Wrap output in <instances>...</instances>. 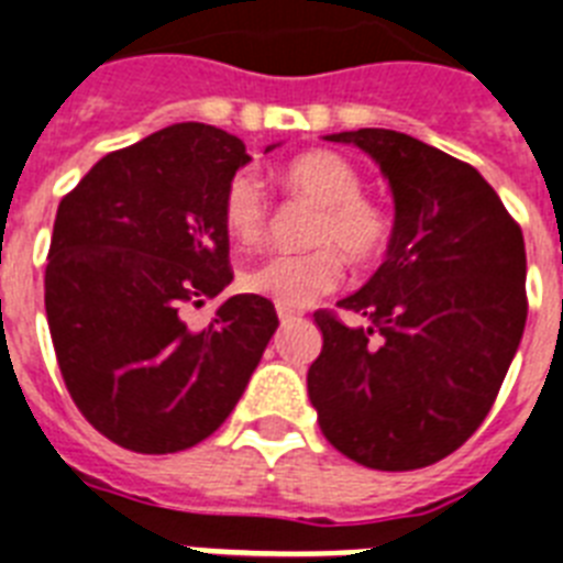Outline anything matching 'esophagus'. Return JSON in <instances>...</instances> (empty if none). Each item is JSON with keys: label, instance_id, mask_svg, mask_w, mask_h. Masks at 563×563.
I'll use <instances>...</instances> for the list:
<instances>
[{"label": "esophagus", "instance_id": "esophagus-1", "mask_svg": "<svg viewBox=\"0 0 563 563\" xmlns=\"http://www.w3.org/2000/svg\"><path fill=\"white\" fill-rule=\"evenodd\" d=\"M278 319H282V324H290V322H296V319H301V310H296V308H282V305H278Z\"/></svg>", "mask_w": 563, "mask_h": 563}]
</instances>
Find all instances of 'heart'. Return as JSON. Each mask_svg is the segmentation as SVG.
Instances as JSON below:
<instances>
[{
	"instance_id": "obj_1",
	"label": "heart",
	"mask_w": 563,
	"mask_h": 563,
	"mask_svg": "<svg viewBox=\"0 0 563 563\" xmlns=\"http://www.w3.org/2000/svg\"><path fill=\"white\" fill-rule=\"evenodd\" d=\"M278 178L292 195L310 198L322 207L310 230V241L322 247L271 255L241 273V287L282 308H305L342 282V255L332 247L342 250L356 264L371 262L388 244V218L368 198H362L365 180L360 169L336 152L296 157ZM267 218L271 203L262 178L250 169L232 175L224 192L227 232L250 247L264 239Z\"/></svg>"
}]
</instances>
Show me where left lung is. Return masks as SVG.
Returning a JSON list of instances; mask_svg holds the SVG:
<instances>
[{
  "mask_svg": "<svg viewBox=\"0 0 563 563\" xmlns=\"http://www.w3.org/2000/svg\"><path fill=\"white\" fill-rule=\"evenodd\" d=\"M374 157L394 195L379 271L316 310L308 371L319 429L379 472L431 466L477 431L527 324L523 232L475 166L391 129L328 134Z\"/></svg>",
  "mask_w": 563,
  "mask_h": 563,
  "instance_id": "obj_1",
  "label": "left lung"
}]
</instances>
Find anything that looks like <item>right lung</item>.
<instances>
[{
    "instance_id": "right-lung-1",
    "label": "right lung",
    "mask_w": 563,
    "mask_h": 563,
    "mask_svg": "<svg viewBox=\"0 0 563 563\" xmlns=\"http://www.w3.org/2000/svg\"><path fill=\"white\" fill-rule=\"evenodd\" d=\"M247 161L235 134L175 123L97 161L59 201L51 342L82 417L129 452L207 440L276 333L273 301L253 292L227 299L201 331L184 319L232 282L224 192Z\"/></svg>"
}]
</instances>
